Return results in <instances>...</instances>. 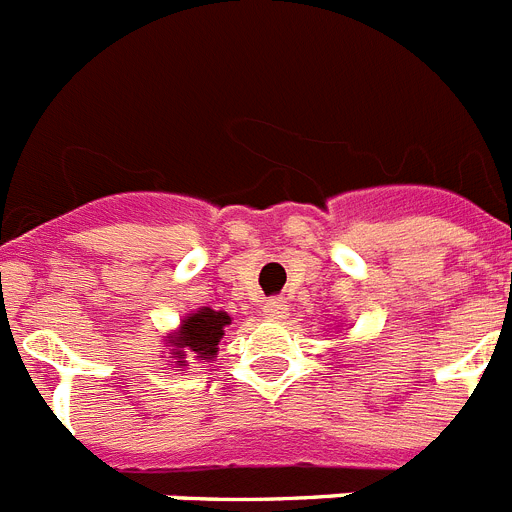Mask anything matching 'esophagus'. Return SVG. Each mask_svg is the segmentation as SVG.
<instances>
[{
    "mask_svg": "<svg viewBox=\"0 0 512 512\" xmlns=\"http://www.w3.org/2000/svg\"><path fill=\"white\" fill-rule=\"evenodd\" d=\"M264 316L269 318V321H282V318H287V303L282 298L266 300V303H264Z\"/></svg>",
    "mask_w": 512,
    "mask_h": 512,
    "instance_id": "obj_1",
    "label": "esophagus"
}]
</instances>
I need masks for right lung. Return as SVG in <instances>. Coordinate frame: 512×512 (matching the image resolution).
Listing matches in <instances>:
<instances>
[{
  "label": "right lung",
  "mask_w": 512,
  "mask_h": 512,
  "mask_svg": "<svg viewBox=\"0 0 512 512\" xmlns=\"http://www.w3.org/2000/svg\"><path fill=\"white\" fill-rule=\"evenodd\" d=\"M230 323V316L225 310L199 308L194 313L183 318L178 331L165 336V347L170 349V355L176 357V365H183L186 357L191 360H214L217 355V344H220L225 326Z\"/></svg>",
  "instance_id": "1"
}]
</instances>
